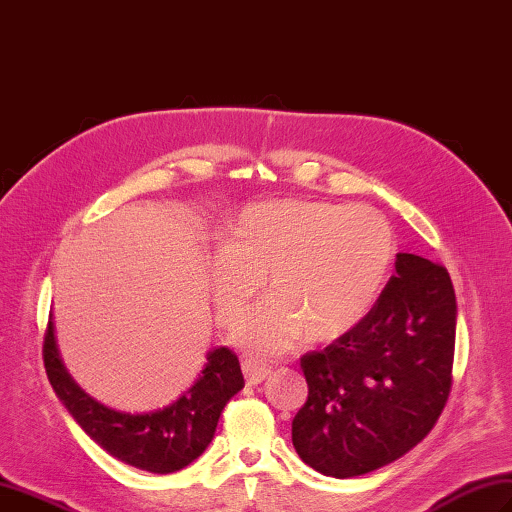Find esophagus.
<instances>
[{
  "mask_svg": "<svg viewBox=\"0 0 512 512\" xmlns=\"http://www.w3.org/2000/svg\"><path fill=\"white\" fill-rule=\"evenodd\" d=\"M242 373L246 377V384L248 386H257V384L264 382V379L270 375V368L266 364H259V362L251 360V358H246V360H242Z\"/></svg>",
  "mask_w": 512,
  "mask_h": 512,
  "instance_id": "1",
  "label": "esophagus"
}]
</instances>
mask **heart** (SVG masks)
<instances>
[{
  "label": "heart",
  "mask_w": 512,
  "mask_h": 512,
  "mask_svg": "<svg viewBox=\"0 0 512 512\" xmlns=\"http://www.w3.org/2000/svg\"><path fill=\"white\" fill-rule=\"evenodd\" d=\"M397 244L382 211L366 205L279 200L242 209L211 259L209 288L222 325H235L264 288L268 301L237 327L259 355L292 349L305 331L331 340L360 325L388 281Z\"/></svg>",
  "instance_id": "1"
}]
</instances>
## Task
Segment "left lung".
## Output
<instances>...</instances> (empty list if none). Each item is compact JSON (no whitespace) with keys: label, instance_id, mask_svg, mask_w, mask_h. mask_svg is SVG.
I'll use <instances>...</instances> for the list:
<instances>
[{"label":"left lung","instance_id":"obj_1","mask_svg":"<svg viewBox=\"0 0 512 512\" xmlns=\"http://www.w3.org/2000/svg\"><path fill=\"white\" fill-rule=\"evenodd\" d=\"M395 270L360 325L301 358L310 392L292 421V445L331 478L408 454L449 397L458 314L449 272L412 253H399Z\"/></svg>","mask_w":512,"mask_h":512}]
</instances>
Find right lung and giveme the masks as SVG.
Here are the masks:
<instances>
[{"instance_id":"1","label":"right lung","mask_w":512,"mask_h":512,"mask_svg":"<svg viewBox=\"0 0 512 512\" xmlns=\"http://www.w3.org/2000/svg\"><path fill=\"white\" fill-rule=\"evenodd\" d=\"M47 379L74 421L104 451L150 473L181 471L209 447L229 399L244 388L240 360L227 347L211 349L196 382L170 406L130 414L95 401L67 373L56 347L54 323L43 342Z\"/></svg>"}]
</instances>
